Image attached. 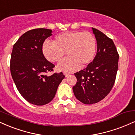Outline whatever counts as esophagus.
Segmentation results:
<instances>
[{
  "mask_svg": "<svg viewBox=\"0 0 135 135\" xmlns=\"http://www.w3.org/2000/svg\"><path fill=\"white\" fill-rule=\"evenodd\" d=\"M64 75H65V77H66L69 76V75H70V74H69V73H67V72H64Z\"/></svg>",
  "mask_w": 135,
  "mask_h": 135,
  "instance_id": "34e87169",
  "label": "esophagus"
}]
</instances>
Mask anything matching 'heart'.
Wrapping results in <instances>:
<instances>
[{
	"label": "heart",
	"mask_w": 135,
	"mask_h": 135,
	"mask_svg": "<svg viewBox=\"0 0 135 135\" xmlns=\"http://www.w3.org/2000/svg\"><path fill=\"white\" fill-rule=\"evenodd\" d=\"M65 52L69 56L57 65V69L70 72L89 65L95 57L97 41L91 32H65L57 35L54 42L45 41L42 53L51 62H59Z\"/></svg>",
	"instance_id": "obj_1"
}]
</instances>
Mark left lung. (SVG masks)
Listing matches in <instances>:
<instances>
[{"label": "left lung", "instance_id": "1", "mask_svg": "<svg viewBox=\"0 0 135 135\" xmlns=\"http://www.w3.org/2000/svg\"><path fill=\"white\" fill-rule=\"evenodd\" d=\"M97 44V52L85 69L75 73L77 83L73 87L76 98L84 104L103 100L111 91L118 69L119 55L112 39L92 28Z\"/></svg>", "mask_w": 135, "mask_h": 135}]
</instances>
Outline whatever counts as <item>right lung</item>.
<instances>
[{
  "mask_svg": "<svg viewBox=\"0 0 135 135\" xmlns=\"http://www.w3.org/2000/svg\"><path fill=\"white\" fill-rule=\"evenodd\" d=\"M52 30L37 28L25 32L13 46L11 57V74L17 89L27 101L44 105L55 97L65 75L62 72L46 75L55 67L42 53L45 40Z\"/></svg>",
  "mask_w": 135,
  "mask_h": 135,
  "instance_id": "1",
  "label": "right lung"
}]
</instances>
